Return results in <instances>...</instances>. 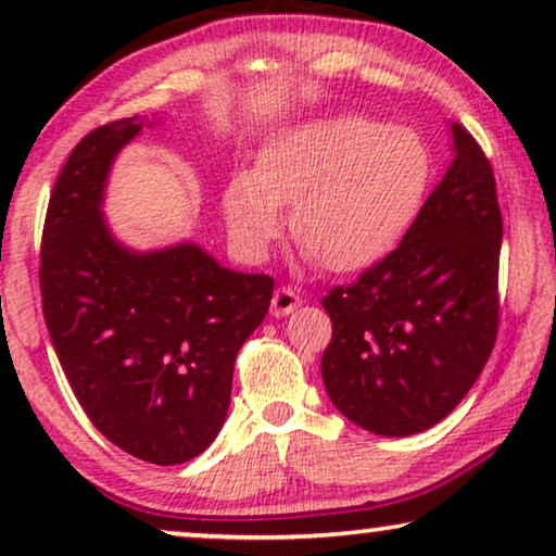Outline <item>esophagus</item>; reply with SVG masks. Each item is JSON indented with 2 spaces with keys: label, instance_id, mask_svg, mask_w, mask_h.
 <instances>
[{
  "label": "esophagus",
  "instance_id": "1",
  "mask_svg": "<svg viewBox=\"0 0 556 556\" xmlns=\"http://www.w3.org/2000/svg\"><path fill=\"white\" fill-rule=\"evenodd\" d=\"M301 306V295L293 291V288H278L276 293H273V301H270V314L273 316H288L293 314L295 308Z\"/></svg>",
  "mask_w": 556,
  "mask_h": 556
}]
</instances>
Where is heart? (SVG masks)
Masks as SVG:
<instances>
[{"label":"heart","instance_id":"1","mask_svg":"<svg viewBox=\"0 0 556 556\" xmlns=\"http://www.w3.org/2000/svg\"><path fill=\"white\" fill-rule=\"evenodd\" d=\"M432 154L413 128L362 113L311 118L270 136L255 169L235 172L223 212L235 245L263 257L283 227L306 261L362 270L397 248L425 207Z\"/></svg>","mask_w":556,"mask_h":556}]
</instances>
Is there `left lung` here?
<instances>
[{"mask_svg": "<svg viewBox=\"0 0 556 556\" xmlns=\"http://www.w3.org/2000/svg\"><path fill=\"white\" fill-rule=\"evenodd\" d=\"M453 162L384 261L321 301L333 337L324 387L346 420L407 438L458 407L498 329L501 210L473 136L451 124Z\"/></svg>", "mask_w": 556, "mask_h": 556, "instance_id": "1", "label": "left lung"}]
</instances>
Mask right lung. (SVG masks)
<instances>
[{
  "instance_id": "1",
  "label": "right lung",
  "mask_w": 556,
  "mask_h": 556,
  "mask_svg": "<svg viewBox=\"0 0 556 556\" xmlns=\"http://www.w3.org/2000/svg\"><path fill=\"white\" fill-rule=\"evenodd\" d=\"M96 128L60 172L42 230V314L90 422L134 458L177 466L225 425L240 346L273 278L219 265L192 240L136 250L103 215L113 162L143 126Z\"/></svg>"
}]
</instances>
